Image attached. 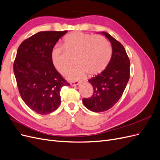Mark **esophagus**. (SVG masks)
Wrapping results in <instances>:
<instances>
[{
  "label": "esophagus",
  "instance_id": "1",
  "mask_svg": "<svg viewBox=\"0 0 160 160\" xmlns=\"http://www.w3.org/2000/svg\"><path fill=\"white\" fill-rule=\"evenodd\" d=\"M80 82H77V81H72V82H71L70 83V85L72 87H75V86H77L78 85H79Z\"/></svg>",
  "mask_w": 160,
  "mask_h": 160
}]
</instances>
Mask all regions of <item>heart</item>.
Here are the masks:
<instances>
[{
    "label": "heart",
    "instance_id": "obj_1",
    "mask_svg": "<svg viewBox=\"0 0 160 160\" xmlns=\"http://www.w3.org/2000/svg\"><path fill=\"white\" fill-rule=\"evenodd\" d=\"M62 47L67 53L74 54L73 61L76 65L67 75V79L71 81L81 78L86 72L89 76L101 73L107 67L111 59L109 43L101 36L79 32H71L63 38ZM65 52L57 45L51 51L52 65L61 75H65L69 68Z\"/></svg>",
    "mask_w": 160,
    "mask_h": 160
}]
</instances>
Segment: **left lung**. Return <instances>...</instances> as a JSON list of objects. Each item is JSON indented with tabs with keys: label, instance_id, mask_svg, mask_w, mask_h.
Segmentation results:
<instances>
[{
	"label": "left lung",
	"instance_id": "8db88e82",
	"mask_svg": "<svg viewBox=\"0 0 160 160\" xmlns=\"http://www.w3.org/2000/svg\"><path fill=\"white\" fill-rule=\"evenodd\" d=\"M99 33L110 41L112 55L105 69L88 81L93 93L91 98L83 99V103L93 112L107 111L118 102L126 88L130 72V62L123 46L108 32Z\"/></svg>",
	"mask_w": 160,
	"mask_h": 160
}]
</instances>
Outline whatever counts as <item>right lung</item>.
<instances>
[{
  "instance_id": "add662e5",
  "label": "right lung",
  "mask_w": 160,
  "mask_h": 160,
  "mask_svg": "<svg viewBox=\"0 0 160 160\" xmlns=\"http://www.w3.org/2000/svg\"><path fill=\"white\" fill-rule=\"evenodd\" d=\"M64 31L38 32L24 41L17 50L13 70L24 102L41 115L51 113L61 104L60 91L70 85L52 66L51 51Z\"/></svg>"
}]
</instances>
